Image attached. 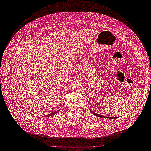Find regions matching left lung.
Masks as SVG:
<instances>
[{"label": "left lung", "mask_w": 151, "mask_h": 151, "mask_svg": "<svg viewBox=\"0 0 151 151\" xmlns=\"http://www.w3.org/2000/svg\"><path fill=\"white\" fill-rule=\"evenodd\" d=\"M91 112H92L93 114L95 115H96V116H98V117H104V118H107V117L104 116V115L98 114V113H95V112H93V111H91ZM109 118H110V117H109ZM113 118H114V117H113Z\"/></svg>", "instance_id": "8db88e82"}]
</instances>
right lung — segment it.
<instances>
[{
    "instance_id": "1",
    "label": "right lung",
    "mask_w": 151,
    "mask_h": 151,
    "mask_svg": "<svg viewBox=\"0 0 151 151\" xmlns=\"http://www.w3.org/2000/svg\"><path fill=\"white\" fill-rule=\"evenodd\" d=\"M58 111H58L57 112H55V111L54 113H50V114H49V115H47V117H49V116H53V115H54L55 114H56V113H57L58 112Z\"/></svg>"
}]
</instances>
